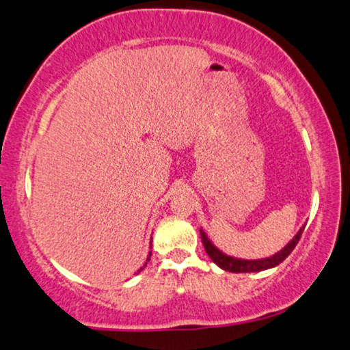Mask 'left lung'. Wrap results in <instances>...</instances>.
Returning a JSON list of instances; mask_svg holds the SVG:
<instances>
[{
	"label": "left lung",
	"instance_id": "obj_1",
	"mask_svg": "<svg viewBox=\"0 0 350 350\" xmlns=\"http://www.w3.org/2000/svg\"><path fill=\"white\" fill-rule=\"evenodd\" d=\"M303 230H304V226L298 231L297 236H295V238L290 241V243L285 245L282 250H279L278 254H274L268 258H260V260H241V258L230 257V255L224 254L222 250H219L213 243H211L209 238L206 236L203 230H200V234H201V241H203L206 252H208L211 260H213L217 267H220L222 269H225V271H230V273H257V271H263V269L274 268V267H278L279 263H282L284 260L287 258L290 254H292L295 245L298 244L299 238H301Z\"/></svg>",
	"mask_w": 350,
	"mask_h": 350
}]
</instances>
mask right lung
<instances>
[{
    "instance_id": "right-lung-1",
    "label": "right lung",
    "mask_w": 350,
    "mask_h": 350,
    "mask_svg": "<svg viewBox=\"0 0 350 350\" xmlns=\"http://www.w3.org/2000/svg\"><path fill=\"white\" fill-rule=\"evenodd\" d=\"M150 255H152V254H149V257H147V262H149V260H150ZM146 265H147V263H146ZM141 269H144V268H141ZM141 269H139V271H141Z\"/></svg>"
}]
</instances>
